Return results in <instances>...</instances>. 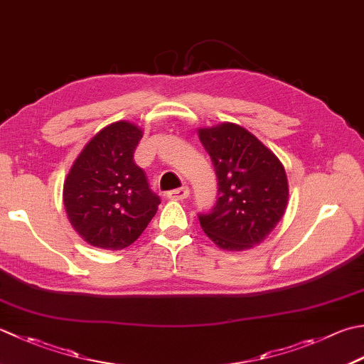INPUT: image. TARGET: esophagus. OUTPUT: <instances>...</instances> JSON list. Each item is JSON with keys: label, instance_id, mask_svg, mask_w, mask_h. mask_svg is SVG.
<instances>
[{"label": "esophagus", "instance_id": "esophagus-1", "mask_svg": "<svg viewBox=\"0 0 364 364\" xmlns=\"http://www.w3.org/2000/svg\"><path fill=\"white\" fill-rule=\"evenodd\" d=\"M189 188H181V189H175V191H170L167 197L170 198V200H186V198L189 197Z\"/></svg>", "mask_w": 364, "mask_h": 364}]
</instances>
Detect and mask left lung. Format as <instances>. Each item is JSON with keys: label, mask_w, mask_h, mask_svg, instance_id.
Masks as SVG:
<instances>
[{"label": "left lung", "mask_w": 364, "mask_h": 364, "mask_svg": "<svg viewBox=\"0 0 364 364\" xmlns=\"http://www.w3.org/2000/svg\"><path fill=\"white\" fill-rule=\"evenodd\" d=\"M198 139L215 164L219 198L200 227L224 251H246L268 238L289 205L282 162L254 134L235 123L198 127Z\"/></svg>", "instance_id": "left-lung-1"}]
</instances>
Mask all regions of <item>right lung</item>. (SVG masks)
Instances as JSON below:
<instances>
[{
    "mask_svg": "<svg viewBox=\"0 0 364 364\" xmlns=\"http://www.w3.org/2000/svg\"><path fill=\"white\" fill-rule=\"evenodd\" d=\"M141 135L144 129L126 119L102 127L64 178L68 219L91 246L110 251L131 246L158 211L159 197L134 162Z\"/></svg>",
    "mask_w": 364,
    "mask_h": 364,
    "instance_id": "add662e5",
    "label": "right lung"
}]
</instances>
